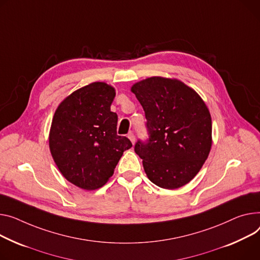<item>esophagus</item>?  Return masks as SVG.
<instances>
[{
  "mask_svg": "<svg viewBox=\"0 0 260 260\" xmlns=\"http://www.w3.org/2000/svg\"><path fill=\"white\" fill-rule=\"evenodd\" d=\"M127 137H128V139L132 141V143L134 144V143H135V141H136V137H135V135H134L133 133H129V134L127 135Z\"/></svg>",
  "mask_w": 260,
  "mask_h": 260,
  "instance_id": "obj_1",
  "label": "esophagus"
}]
</instances>
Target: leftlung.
<instances>
[{
    "instance_id": "left-lung-1",
    "label": "left lung",
    "mask_w": 260,
    "mask_h": 260,
    "mask_svg": "<svg viewBox=\"0 0 260 260\" xmlns=\"http://www.w3.org/2000/svg\"><path fill=\"white\" fill-rule=\"evenodd\" d=\"M145 113L148 138L135 151L147 178L177 189L191 181L208 158L212 122L199 94L178 79L150 77L132 86Z\"/></svg>"
}]
</instances>
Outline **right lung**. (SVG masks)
Wrapping results in <instances>:
<instances>
[{
    "label": "right lung",
    "instance_id": "obj_1",
    "mask_svg": "<svg viewBox=\"0 0 260 260\" xmlns=\"http://www.w3.org/2000/svg\"><path fill=\"white\" fill-rule=\"evenodd\" d=\"M116 92L106 82H93L61 101L52 120L49 146L61 175L84 190L105 185L123 151L133 146L117 135L111 105Z\"/></svg>",
    "mask_w": 260,
    "mask_h": 260
}]
</instances>
